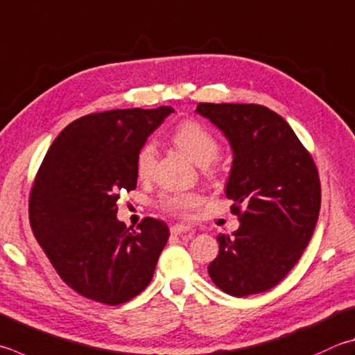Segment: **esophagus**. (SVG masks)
I'll list each match as a JSON object with an SVG mask.
<instances>
[{
	"instance_id": "esophagus-1",
	"label": "esophagus",
	"mask_w": 355,
	"mask_h": 355,
	"mask_svg": "<svg viewBox=\"0 0 355 355\" xmlns=\"http://www.w3.org/2000/svg\"><path fill=\"white\" fill-rule=\"evenodd\" d=\"M171 233L175 234V236H180V234H184V233H194V230H192L191 227H188V225L177 223V225H173V227L171 228Z\"/></svg>"
}]
</instances>
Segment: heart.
<instances>
[{
    "instance_id": "b5f03b06",
    "label": "heart",
    "mask_w": 355,
    "mask_h": 355,
    "mask_svg": "<svg viewBox=\"0 0 355 355\" xmlns=\"http://www.w3.org/2000/svg\"><path fill=\"white\" fill-rule=\"evenodd\" d=\"M173 143L197 166H209L218 155V141L208 128L197 121H184L172 133ZM157 163V147L146 143L137 157V172L139 178L150 177ZM200 203L198 196L192 192H172L159 198L161 208L178 216H188Z\"/></svg>"
}]
</instances>
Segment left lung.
I'll use <instances>...</instances> for the list:
<instances>
[{
	"mask_svg": "<svg viewBox=\"0 0 355 355\" xmlns=\"http://www.w3.org/2000/svg\"><path fill=\"white\" fill-rule=\"evenodd\" d=\"M230 141L227 197L241 227L218 234L208 273L225 293L267 292L286 278L313 234L321 205L317 166L287 122L257 104H198Z\"/></svg>",
	"mask_w": 355,
	"mask_h": 355,
	"instance_id": "1",
	"label": "left lung"
}]
</instances>
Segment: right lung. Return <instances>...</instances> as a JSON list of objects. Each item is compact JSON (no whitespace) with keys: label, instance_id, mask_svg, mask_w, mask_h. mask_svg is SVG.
<instances>
[{"label":"right lung","instance_id":"1","mask_svg":"<svg viewBox=\"0 0 355 355\" xmlns=\"http://www.w3.org/2000/svg\"><path fill=\"white\" fill-rule=\"evenodd\" d=\"M171 113L158 107L82 116L54 139L37 172L32 233L60 278L88 300L118 306L152 281L169 228L152 217L127 228L116 202L137 188L138 152Z\"/></svg>","mask_w":355,"mask_h":355}]
</instances>
